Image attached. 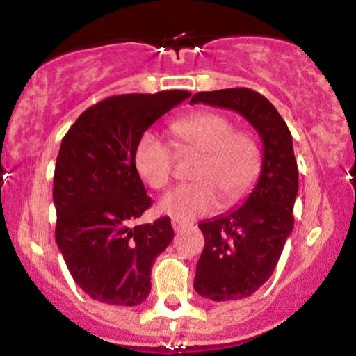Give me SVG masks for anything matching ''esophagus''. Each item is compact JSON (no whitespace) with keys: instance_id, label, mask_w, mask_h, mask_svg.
<instances>
[{"instance_id":"1","label":"esophagus","mask_w":356,"mask_h":356,"mask_svg":"<svg viewBox=\"0 0 356 356\" xmlns=\"http://www.w3.org/2000/svg\"><path fill=\"white\" fill-rule=\"evenodd\" d=\"M172 227H174V231H181V229H184V227H186V222H184V220H181V219H172Z\"/></svg>"}]
</instances>
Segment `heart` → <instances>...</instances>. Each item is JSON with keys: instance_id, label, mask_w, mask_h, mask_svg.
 I'll return each mask as SVG.
<instances>
[{"instance_id": "1", "label": "heart", "mask_w": 356, "mask_h": 356, "mask_svg": "<svg viewBox=\"0 0 356 356\" xmlns=\"http://www.w3.org/2000/svg\"><path fill=\"white\" fill-rule=\"evenodd\" d=\"M174 145L181 154H199L194 179L197 182L169 191L159 209L175 219L189 220L209 214L219 206L243 199L261 170V149L251 134L236 130L229 117L216 112H197L174 122ZM134 164L140 179L152 189H164L174 172L172 147L147 132L138 138Z\"/></svg>"}]
</instances>
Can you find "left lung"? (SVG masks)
I'll list each match as a JSON object with an SVG mask.
<instances>
[{
	"mask_svg": "<svg viewBox=\"0 0 356 356\" xmlns=\"http://www.w3.org/2000/svg\"><path fill=\"white\" fill-rule=\"evenodd\" d=\"M199 102L241 113L263 140L259 179L243 206L199 222L204 249L194 289L212 301L243 300L271 277L293 231L298 194L293 138L275 105L251 88L199 92L191 104Z\"/></svg>",
	"mask_w": 356,
	"mask_h": 356,
	"instance_id": "1",
	"label": "left lung"
}]
</instances>
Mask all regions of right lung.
Segmentation results:
<instances>
[{
	"instance_id": "add662e5",
	"label": "right lung",
	"mask_w": 356,
	"mask_h": 356,
	"mask_svg": "<svg viewBox=\"0 0 356 356\" xmlns=\"http://www.w3.org/2000/svg\"><path fill=\"white\" fill-rule=\"evenodd\" d=\"M186 90L113 95L85 110L60 145L53 175L55 239L76 284L93 300L137 306L150 293L154 261L174 238L170 219L134 222L152 206L134 152Z\"/></svg>"
}]
</instances>
